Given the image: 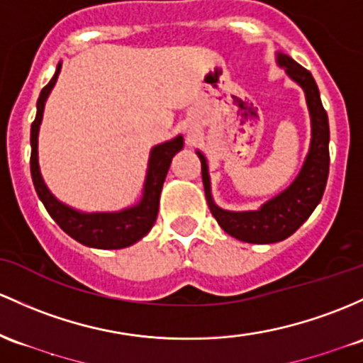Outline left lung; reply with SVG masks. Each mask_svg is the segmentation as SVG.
Returning <instances> with one entry per match:
<instances>
[{
  "mask_svg": "<svg viewBox=\"0 0 363 363\" xmlns=\"http://www.w3.org/2000/svg\"><path fill=\"white\" fill-rule=\"evenodd\" d=\"M277 62L305 89L306 103L312 115V145L296 181L284 193L265 203L258 212H225L213 205L206 160L198 151L205 196L218 225L236 240L258 245L277 242L291 236L322 200L329 175V121L328 111L322 106L315 79L288 55L279 53Z\"/></svg>",
  "mask_w": 363,
  "mask_h": 363,
  "instance_id": "1",
  "label": "left lung"
}]
</instances>
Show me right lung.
<instances>
[{
  "label": "right lung",
  "mask_w": 363,
  "mask_h": 363,
  "mask_svg": "<svg viewBox=\"0 0 363 363\" xmlns=\"http://www.w3.org/2000/svg\"><path fill=\"white\" fill-rule=\"evenodd\" d=\"M58 72L60 63L53 79L41 89V94L38 98V113H35L33 125H30V175H33L35 193H38L39 200L45 205L48 213L53 217V220L75 241L91 246V248H125V246L134 245L143 236H146L148 230L153 227L155 220H157L163 181H165L167 172H169L174 155L182 148V138L179 136L174 141L163 143V145L157 146L151 151L145 194H143L141 203L134 208H127L118 213H79L69 208V206L62 205L48 191L38 165L39 123H41L48 94H50L51 87L57 82Z\"/></svg>",
  "instance_id": "1"
}]
</instances>
